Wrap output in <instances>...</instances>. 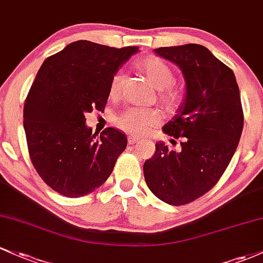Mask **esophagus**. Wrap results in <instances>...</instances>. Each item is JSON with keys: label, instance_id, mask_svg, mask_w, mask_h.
I'll return each mask as SVG.
<instances>
[{"label": "esophagus", "instance_id": "1", "mask_svg": "<svg viewBox=\"0 0 263 263\" xmlns=\"http://www.w3.org/2000/svg\"><path fill=\"white\" fill-rule=\"evenodd\" d=\"M138 141H140V137H137V136H135V135H129L128 136V143H136V142H138Z\"/></svg>", "mask_w": 263, "mask_h": 263}]
</instances>
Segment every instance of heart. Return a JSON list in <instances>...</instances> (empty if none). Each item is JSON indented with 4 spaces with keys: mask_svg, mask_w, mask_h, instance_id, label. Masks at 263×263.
Segmentation results:
<instances>
[{
    "mask_svg": "<svg viewBox=\"0 0 263 263\" xmlns=\"http://www.w3.org/2000/svg\"><path fill=\"white\" fill-rule=\"evenodd\" d=\"M137 67L145 73L151 85L155 88L161 89L160 100L168 107H174L181 100V92L177 88L171 87L174 81V73L166 62L155 56L145 57L138 61ZM123 76L122 73H116L109 85V93L111 96H116L120 93L122 86ZM161 115L156 109H138L131 108L126 111L117 120V125L126 132L131 135H145L154 127L156 123L160 122Z\"/></svg>",
    "mask_w": 263,
    "mask_h": 263,
    "instance_id": "obj_1",
    "label": "heart"
}]
</instances>
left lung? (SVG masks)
Instances as JSON below:
<instances>
[{"label": "left lung", "instance_id": "left-lung-1", "mask_svg": "<svg viewBox=\"0 0 263 263\" xmlns=\"http://www.w3.org/2000/svg\"><path fill=\"white\" fill-rule=\"evenodd\" d=\"M155 52L176 63L186 81L183 102L163 126L166 135L184 140L180 152L156 143L143 175L156 197L182 206L209 192L223 175L239 142L243 111L235 73L204 46L189 43Z\"/></svg>", "mask_w": 263, "mask_h": 263}]
</instances>
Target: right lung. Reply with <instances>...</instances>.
<instances>
[{
  "instance_id": "right-lung-1",
  "label": "right lung",
  "mask_w": 263,
  "mask_h": 263,
  "mask_svg": "<svg viewBox=\"0 0 263 263\" xmlns=\"http://www.w3.org/2000/svg\"><path fill=\"white\" fill-rule=\"evenodd\" d=\"M137 51L81 40L47 57L37 72L25 101L26 140L37 174L60 195L93 192L125 151L123 132L108 127L97 137L85 115L105 108L112 79Z\"/></svg>"
}]
</instances>
